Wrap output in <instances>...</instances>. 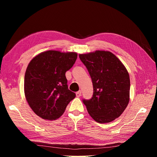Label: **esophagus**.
I'll return each instance as SVG.
<instances>
[{
	"mask_svg": "<svg viewBox=\"0 0 157 157\" xmlns=\"http://www.w3.org/2000/svg\"><path fill=\"white\" fill-rule=\"evenodd\" d=\"M76 96H77V97H80V96H81V91H80V90H79V91L76 92Z\"/></svg>",
	"mask_w": 157,
	"mask_h": 157,
	"instance_id": "obj_1",
	"label": "esophagus"
}]
</instances>
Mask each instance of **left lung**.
I'll list each match as a JSON object with an SVG mask.
<instances>
[{"mask_svg": "<svg viewBox=\"0 0 157 157\" xmlns=\"http://www.w3.org/2000/svg\"><path fill=\"white\" fill-rule=\"evenodd\" d=\"M92 80L91 99L82 100L89 115L99 123H107L119 117L130 99V77L125 67L108 51L98 50L80 54Z\"/></svg>", "mask_w": 157, "mask_h": 157, "instance_id": "8db88e82", "label": "left lung"}]
</instances>
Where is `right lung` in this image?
Masks as SVG:
<instances>
[{
	"label": "right lung",
	"mask_w": 157,
	"mask_h": 157,
	"mask_svg": "<svg viewBox=\"0 0 157 157\" xmlns=\"http://www.w3.org/2000/svg\"><path fill=\"white\" fill-rule=\"evenodd\" d=\"M77 58L75 52L48 50L30 61L25 75L24 91L36 115L50 121L63 115L76 96L68 88L65 73L73 67Z\"/></svg>",
	"instance_id": "obj_1"
}]
</instances>
